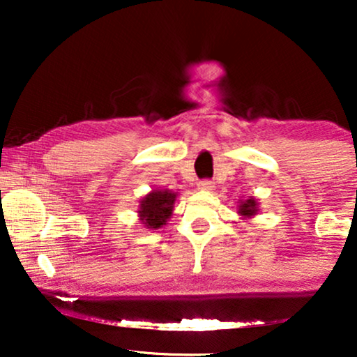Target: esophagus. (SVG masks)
Wrapping results in <instances>:
<instances>
[{
	"label": "esophagus",
	"mask_w": 357,
	"mask_h": 357,
	"mask_svg": "<svg viewBox=\"0 0 357 357\" xmlns=\"http://www.w3.org/2000/svg\"><path fill=\"white\" fill-rule=\"evenodd\" d=\"M198 188H199V190H213V188H214V183L211 182V180H208V178L199 180V182H198Z\"/></svg>",
	"instance_id": "esophagus-1"
}]
</instances>
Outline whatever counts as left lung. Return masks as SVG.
<instances>
[{"label": "left lung", "mask_w": 357, "mask_h": 357, "mask_svg": "<svg viewBox=\"0 0 357 357\" xmlns=\"http://www.w3.org/2000/svg\"><path fill=\"white\" fill-rule=\"evenodd\" d=\"M238 214L242 218H253L258 213V203L255 198H247L241 199V204H238Z\"/></svg>", "instance_id": "obj_1"}]
</instances>
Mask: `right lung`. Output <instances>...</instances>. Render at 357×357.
Instances as JSON below:
<instances>
[{"mask_svg":"<svg viewBox=\"0 0 357 357\" xmlns=\"http://www.w3.org/2000/svg\"><path fill=\"white\" fill-rule=\"evenodd\" d=\"M177 193L170 190H153L139 202V219L148 229H159L165 226L167 219L172 216Z\"/></svg>","mask_w":357,"mask_h":357,"instance_id":"right-lung-1","label":"right lung"}]
</instances>
